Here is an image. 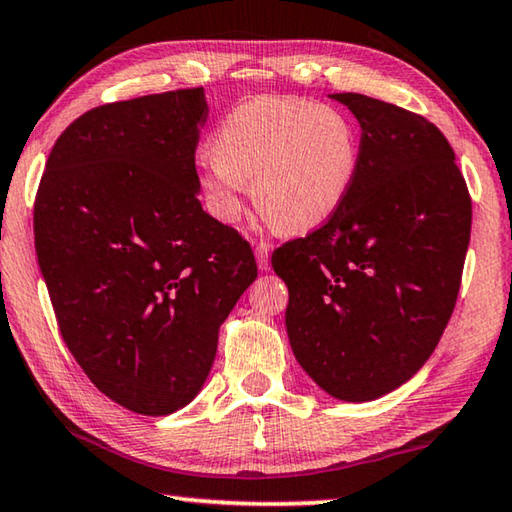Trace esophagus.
I'll list each match as a JSON object with an SVG mask.
<instances>
[{
	"mask_svg": "<svg viewBox=\"0 0 512 512\" xmlns=\"http://www.w3.org/2000/svg\"><path fill=\"white\" fill-rule=\"evenodd\" d=\"M254 251H256L258 267H261L263 272L270 270V245H267V242H258Z\"/></svg>",
	"mask_w": 512,
	"mask_h": 512,
	"instance_id": "esophagus-1",
	"label": "esophagus"
}]
</instances>
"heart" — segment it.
<instances>
[{
    "label": "heart",
    "instance_id": "heart-1",
    "mask_svg": "<svg viewBox=\"0 0 512 512\" xmlns=\"http://www.w3.org/2000/svg\"><path fill=\"white\" fill-rule=\"evenodd\" d=\"M360 137L344 112L297 98H256L215 132L213 152L197 159L215 220L240 218L245 184L265 220L290 233L324 224L351 193Z\"/></svg>",
    "mask_w": 512,
    "mask_h": 512
}]
</instances>
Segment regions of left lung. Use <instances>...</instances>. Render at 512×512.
Here are the masks:
<instances>
[{"instance_id":"obj_1","label":"left lung","mask_w":512,"mask_h":512,"mask_svg":"<svg viewBox=\"0 0 512 512\" xmlns=\"http://www.w3.org/2000/svg\"><path fill=\"white\" fill-rule=\"evenodd\" d=\"M360 123V168L330 220L272 254L292 353L328 396L369 402L414 378L461 288L472 202L443 132L364 94H330Z\"/></svg>"}]
</instances>
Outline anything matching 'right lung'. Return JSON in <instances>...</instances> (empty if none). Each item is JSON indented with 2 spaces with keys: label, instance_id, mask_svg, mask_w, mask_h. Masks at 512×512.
Wrapping results in <instances>:
<instances>
[{
  "label": "right lung",
  "instance_id": "add662e5",
  "mask_svg": "<svg viewBox=\"0 0 512 512\" xmlns=\"http://www.w3.org/2000/svg\"><path fill=\"white\" fill-rule=\"evenodd\" d=\"M204 89L107 103L60 134L33 209L60 335L94 387L143 416L202 391L258 267L197 193Z\"/></svg>",
  "mask_w": 512,
  "mask_h": 512
}]
</instances>
